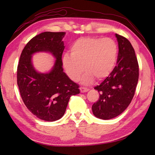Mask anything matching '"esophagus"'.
<instances>
[{
  "label": "esophagus",
  "instance_id": "esophagus-1",
  "mask_svg": "<svg viewBox=\"0 0 155 155\" xmlns=\"http://www.w3.org/2000/svg\"><path fill=\"white\" fill-rule=\"evenodd\" d=\"M88 90V88H85V87H80V91L81 93H85V92H87Z\"/></svg>",
  "mask_w": 155,
  "mask_h": 155
}]
</instances>
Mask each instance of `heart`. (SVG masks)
Instances as JSON below:
<instances>
[{
    "label": "heart",
    "instance_id": "b5f03b06",
    "mask_svg": "<svg viewBox=\"0 0 155 155\" xmlns=\"http://www.w3.org/2000/svg\"><path fill=\"white\" fill-rule=\"evenodd\" d=\"M117 45L110 38L82 37L71 47V54H64L62 66L72 81H77L86 71L82 82L89 84L94 78L100 81L107 77L116 64Z\"/></svg>",
    "mask_w": 155,
    "mask_h": 155
}]
</instances>
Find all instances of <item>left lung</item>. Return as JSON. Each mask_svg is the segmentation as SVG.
I'll return each mask as SVG.
<instances>
[{"label": "left lung", "mask_w": 155, "mask_h": 155, "mask_svg": "<svg viewBox=\"0 0 155 155\" xmlns=\"http://www.w3.org/2000/svg\"><path fill=\"white\" fill-rule=\"evenodd\" d=\"M118 44L117 65L94 89L99 98L92 106L95 117L108 120L117 117L126 109L135 93L139 68L135 52L127 38L115 34Z\"/></svg>", "instance_id": "left-lung-1"}]
</instances>
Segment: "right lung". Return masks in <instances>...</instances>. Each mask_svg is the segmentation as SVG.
<instances>
[{
    "label": "right lung",
    "instance_id": "obj_1",
    "mask_svg": "<svg viewBox=\"0 0 155 155\" xmlns=\"http://www.w3.org/2000/svg\"><path fill=\"white\" fill-rule=\"evenodd\" d=\"M64 35V32H44L35 36L23 48L17 67V84L23 102L32 114L46 121L60 119L71 97L80 93L79 86L63 72ZM41 51H50L56 58L49 74H38L31 64V54Z\"/></svg>",
    "mask_w": 155,
    "mask_h": 155
}]
</instances>
